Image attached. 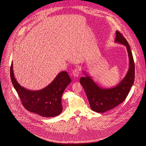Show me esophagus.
I'll use <instances>...</instances> for the list:
<instances>
[{"mask_svg":"<svg viewBox=\"0 0 146 146\" xmlns=\"http://www.w3.org/2000/svg\"><path fill=\"white\" fill-rule=\"evenodd\" d=\"M72 74L73 75L75 76V77H78L79 74H80V72H79V70H78V68H75V69H74L72 71Z\"/></svg>","mask_w":146,"mask_h":146,"instance_id":"esophagus-1","label":"esophagus"}]
</instances>
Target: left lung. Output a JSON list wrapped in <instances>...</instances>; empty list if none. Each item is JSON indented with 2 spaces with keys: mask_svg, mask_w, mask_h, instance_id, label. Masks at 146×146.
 <instances>
[{
  "mask_svg": "<svg viewBox=\"0 0 146 146\" xmlns=\"http://www.w3.org/2000/svg\"><path fill=\"white\" fill-rule=\"evenodd\" d=\"M116 33L115 41L126 46L128 55L129 69L125 78L116 86L108 88L98 86L85 72V77H81L80 80L91 110L98 113L105 112L124 101L134 82L135 67L130 46L121 33L116 31Z\"/></svg>",
  "mask_w": 146,
  "mask_h": 146,
  "instance_id": "left-lung-1",
  "label": "left lung"
}]
</instances>
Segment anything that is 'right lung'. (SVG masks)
<instances>
[{"label":"right lung","mask_w":146,"mask_h":146,"mask_svg":"<svg viewBox=\"0 0 146 146\" xmlns=\"http://www.w3.org/2000/svg\"><path fill=\"white\" fill-rule=\"evenodd\" d=\"M13 65L10 66V78L22 105L28 111L44 117H53L62 111L61 97L71 80L66 71H61L48 85L41 90H30L22 87L17 81L13 72Z\"/></svg>","instance_id":"add662e5"}]
</instances>
